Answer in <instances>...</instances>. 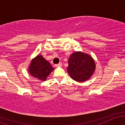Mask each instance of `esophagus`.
Returning <instances> with one entry per match:
<instances>
[{
	"mask_svg": "<svg viewBox=\"0 0 125 125\" xmlns=\"http://www.w3.org/2000/svg\"><path fill=\"white\" fill-rule=\"evenodd\" d=\"M54 66H55V67H61L62 66V63H59L55 64Z\"/></svg>",
	"mask_w": 125,
	"mask_h": 125,
	"instance_id": "34e87169",
	"label": "esophagus"
}]
</instances>
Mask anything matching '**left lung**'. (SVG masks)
<instances>
[{
	"mask_svg": "<svg viewBox=\"0 0 125 125\" xmlns=\"http://www.w3.org/2000/svg\"><path fill=\"white\" fill-rule=\"evenodd\" d=\"M67 73L74 81L83 82L92 76L95 70V63L90 55L81 52L71 54L68 61Z\"/></svg>",
	"mask_w": 125,
	"mask_h": 125,
	"instance_id": "obj_1",
	"label": "left lung"
}]
</instances>
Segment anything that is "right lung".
<instances>
[{
	"label": "right lung",
	"mask_w": 125,
	"mask_h": 125,
	"mask_svg": "<svg viewBox=\"0 0 125 125\" xmlns=\"http://www.w3.org/2000/svg\"><path fill=\"white\" fill-rule=\"evenodd\" d=\"M53 70L51 63L41 55H38L33 59L29 67L30 74L35 78L43 81L46 80L47 77Z\"/></svg>",
	"instance_id": "right-lung-1"
}]
</instances>
